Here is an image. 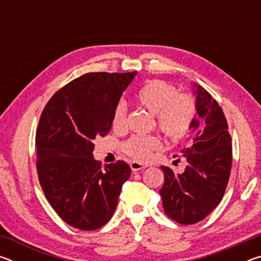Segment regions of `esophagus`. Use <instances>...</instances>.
<instances>
[{
    "mask_svg": "<svg viewBox=\"0 0 261 261\" xmlns=\"http://www.w3.org/2000/svg\"><path fill=\"white\" fill-rule=\"evenodd\" d=\"M130 167L134 171H139V170H143V169H145V168H146V166L143 165V163L137 162V161H132L130 163Z\"/></svg>",
    "mask_w": 261,
    "mask_h": 261,
    "instance_id": "obj_1",
    "label": "esophagus"
}]
</instances>
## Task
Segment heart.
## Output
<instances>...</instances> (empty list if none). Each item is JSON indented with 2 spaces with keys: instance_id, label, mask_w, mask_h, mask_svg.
Segmentation results:
<instances>
[{
  "instance_id": "heart-1",
  "label": "heart",
  "mask_w": 261,
  "mask_h": 261,
  "mask_svg": "<svg viewBox=\"0 0 261 261\" xmlns=\"http://www.w3.org/2000/svg\"><path fill=\"white\" fill-rule=\"evenodd\" d=\"M138 102L155 114L158 125L170 139L183 138L191 129L196 118L197 107L192 96L177 94L174 86L161 81L147 82L136 93ZM126 121V107L120 102L114 110V127H123ZM161 146V140L155 135H135L123 144L127 155L136 160H147L152 151Z\"/></svg>"
}]
</instances>
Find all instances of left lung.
<instances>
[{
  "label": "left lung",
  "mask_w": 261,
  "mask_h": 261,
  "mask_svg": "<svg viewBox=\"0 0 261 261\" xmlns=\"http://www.w3.org/2000/svg\"><path fill=\"white\" fill-rule=\"evenodd\" d=\"M192 86L198 117L191 126L196 135L182 149L188 166L182 174L161 167L165 174L160 190L163 210L180 224L199 222L220 204L232 162L231 137L222 108L204 87L196 83Z\"/></svg>",
  "instance_id": "left-lung-1"
}]
</instances>
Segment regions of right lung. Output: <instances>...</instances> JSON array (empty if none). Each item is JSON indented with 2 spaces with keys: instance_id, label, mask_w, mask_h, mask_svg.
<instances>
[{
  "instance_id": "right-lung-1",
  "label": "right lung",
  "mask_w": 261,
  "mask_h": 261,
  "mask_svg": "<svg viewBox=\"0 0 261 261\" xmlns=\"http://www.w3.org/2000/svg\"><path fill=\"white\" fill-rule=\"evenodd\" d=\"M137 71L90 72L62 87L43 108L35 146L39 180L60 218L81 230L112 219L131 169L124 161L103 168L93 140L112 129L113 114Z\"/></svg>"
}]
</instances>
